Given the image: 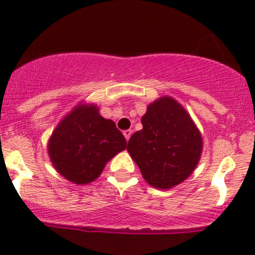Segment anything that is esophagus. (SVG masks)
Listing matches in <instances>:
<instances>
[{"label":"esophagus","mask_w":255,"mask_h":255,"mask_svg":"<svg viewBox=\"0 0 255 255\" xmlns=\"http://www.w3.org/2000/svg\"><path fill=\"white\" fill-rule=\"evenodd\" d=\"M123 134H125V137H126V139H129V137L130 135H132V130L130 129H127V130H125V132H123Z\"/></svg>","instance_id":"1"}]
</instances>
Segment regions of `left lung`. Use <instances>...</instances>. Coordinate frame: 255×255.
I'll return each mask as SVG.
<instances>
[{
  "label": "left lung",
  "instance_id": "1",
  "mask_svg": "<svg viewBox=\"0 0 255 255\" xmlns=\"http://www.w3.org/2000/svg\"><path fill=\"white\" fill-rule=\"evenodd\" d=\"M142 126L128 141L127 151L144 180L162 190L181 184L203 151V138L191 117L175 99L162 97L147 107Z\"/></svg>",
  "mask_w": 255,
  "mask_h": 255
}]
</instances>
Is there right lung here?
Segmentation results:
<instances>
[{
	"label": "right lung",
	"mask_w": 255,
	"mask_h": 255,
	"mask_svg": "<svg viewBox=\"0 0 255 255\" xmlns=\"http://www.w3.org/2000/svg\"><path fill=\"white\" fill-rule=\"evenodd\" d=\"M127 147L116 123L99 114L94 104H79L63 118L49 139V156L61 176L82 185L89 184L106 163Z\"/></svg>",
	"instance_id": "1"
}]
</instances>
